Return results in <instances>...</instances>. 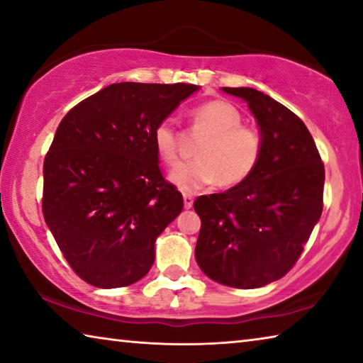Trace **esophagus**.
Listing matches in <instances>:
<instances>
[{
  "label": "esophagus",
  "mask_w": 363,
  "mask_h": 363,
  "mask_svg": "<svg viewBox=\"0 0 363 363\" xmlns=\"http://www.w3.org/2000/svg\"><path fill=\"white\" fill-rule=\"evenodd\" d=\"M184 196V208H192V205H194V195L192 194H184L182 195Z\"/></svg>",
  "instance_id": "obj_1"
}]
</instances>
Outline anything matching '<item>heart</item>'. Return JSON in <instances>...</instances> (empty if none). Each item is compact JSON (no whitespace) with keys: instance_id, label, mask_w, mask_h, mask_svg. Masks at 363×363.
<instances>
[{"instance_id":"heart-1","label":"heart","mask_w":363,"mask_h":363,"mask_svg":"<svg viewBox=\"0 0 363 363\" xmlns=\"http://www.w3.org/2000/svg\"><path fill=\"white\" fill-rule=\"evenodd\" d=\"M192 131L206 136L195 150L196 160L184 163L169 174L173 186L194 194L218 182L220 187L240 186L255 173L261 162L264 140L253 125H245L233 104L211 99L196 106L190 113ZM153 145L164 164L179 162V134L169 120L160 121L153 130Z\"/></svg>"}]
</instances>
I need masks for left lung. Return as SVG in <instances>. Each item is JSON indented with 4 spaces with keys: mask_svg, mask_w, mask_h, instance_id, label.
I'll list each match as a JSON object with an SVG mask.
<instances>
[{
    "mask_svg": "<svg viewBox=\"0 0 363 363\" xmlns=\"http://www.w3.org/2000/svg\"><path fill=\"white\" fill-rule=\"evenodd\" d=\"M223 91L248 104L264 150L240 186L194 201L201 219L195 259L211 280L250 290L281 279L299 259L323 210L325 168L290 108L253 88Z\"/></svg>",
    "mask_w": 363,
    "mask_h": 363,
    "instance_id": "obj_1",
    "label": "left lung"
}]
</instances>
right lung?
Instances as JSON below:
<instances>
[{
  "label": "right lung",
  "mask_w": 363,
  "mask_h": 363,
  "mask_svg": "<svg viewBox=\"0 0 363 363\" xmlns=\"http://www.w3.org/2000/svg\"><path fill=\"white\" fill-rule=\"evenodd\" d=\"M195 84L113 83L67 113L43 164V214L79 279L128 286L155 261V240L182 211L164 181L153 130Z\"/></svg>",
  "instance_id": "1"
}]
</instances>
